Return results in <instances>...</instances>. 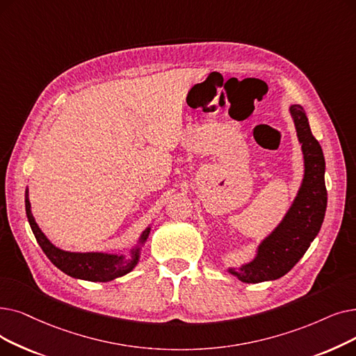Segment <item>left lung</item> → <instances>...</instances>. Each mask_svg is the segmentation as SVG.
<instances>
[{"label":"left lung","mask_w":356,"mask_h":356,"mask_svg":"<svg viewBox=\"0 0 356 356\" xmlns=\"http://www.w3.org/2000/svg\"><path fill=\"white\" fill-rule=\"evenodd\" d=\"M289 113L302 152V180L284 218L257 244L254 257L238 268H227L229 275L245 284L275 281L286 275L317 237L326 213L323 149L312 134L302 106L289 104Z\"/></svg>","instance_id":"left-lung-1"}]
</instances>
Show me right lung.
I'll list each match as a JSON object with an SVG mask.
<instances>
[{"label": "right lung", "mask_w": 356, "mask_h": 356, "mask_svg": "<svg viewBox=\"0 0 356 356\" xmlns=\"http://www.w3.org/2000/svg\"><path fill=\"white\" fill-rule=\"evenodd\" d=\"M24 204L30 228H32L44 254L48 256V259L59 270H63L71 277H75V280L90 282H109L116 280V277L129 273L140 261L143 247L145 245L151 233V225H148L143 231L140 238L136 240V244L132 247L129 254L106 252H68L56 247L39 228L29 200V188H26Z\"/></svg>", "instance_id": "add662e5"}]
</instances>
